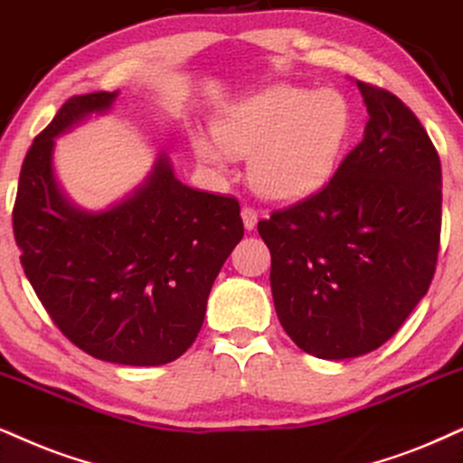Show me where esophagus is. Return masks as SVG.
Here are the masks:
<instances>
[{
    "label": "esophagus",
    "instance_id": "34e87169",
    "mask_svg": "<svg viewBox=\"0 0 463 463\" xmlns=\"http://www.w3.org/2000/svg\"><path fill=\"white\" fill-rule=\"evenodd\" d=\"M241 218H243L245 231H254L256 224H259V213H256L251 207H248V204L241 209Z\"/></svg>",
    "mask_w": 463,
    "mask_h": 463
}]
</instances>
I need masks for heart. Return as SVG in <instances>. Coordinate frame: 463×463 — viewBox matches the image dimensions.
<instances>
[{
  "instance_id": "obj_1",
  "label": "heart",
  "mask_w": 463,
  "mask_h": 463,
  "mask_svg": "<svg viewBox=\"0 0 463 463\" xmlns=\"http://www.w3.org/2000/svg\"><path fill=\"white\" fill-rule=\"evenodd\" d=\"M348 132L350 110L337 91L273 85L215 119L218 145L194 137V149L218 168L228 156L250 157L251 188L267 201L295 203L329 181Z\"/></svg>"
}]
</instances>
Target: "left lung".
Segmentation results:
<instances>
[{"label":"left lung","instance_id":"obj_1","mask_svg":"<svg viewBox=\"0 0 463 463\" xmlns=\"http://www.w3.org/2000/svg\"><path fill=\"white\" fill-rule=\"evenodd\" d=\"M370 121L316 194L259 222L279 323L303 353L342 361L393 337L436 273L438 151L393 93L356 80Z\"/></svg>","mask_w":463,"mask_h":463}]
</instances>
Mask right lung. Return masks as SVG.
I'll return each instance as SVG.
<instances>
[{"label": "right lung", "instance_id": "right-lung-1", "mask_svg": "<svg viewBox=\"0 0 463 463\" xmlns=\"http://www.w3.org/2000/svg\"><path fill=\"white\" fill-rule=\"evenodd\" d=\"M119 91L74 96L33 138L13 226L21 265L74 346L119 365H164L201 331L209 292L243 237L237 198L192 190L160 154L145 184L107 212H85L52 173L55 137Z\"/></svg>", "mask_w": 463, "mask_h": 463}]
</instances>
